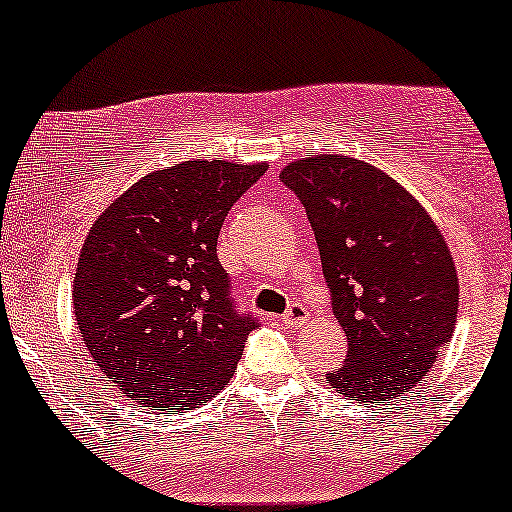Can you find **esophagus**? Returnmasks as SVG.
Listing matches in <instances>:
<instances>
[{
  "label": "esophagus",
  "mask_w": 512,
  "mask_h": 512,
  "mask_svg": "<svg viewBox=\"0 0 512 512\" xmlns=\"http://www.w3.org/2000/svg\"><path fill=\"white\" fill-rule=\"evenodd\" d=\"M305 319H307V307L300 305V303H293V305L286 310V315L281 317V322L286 324V326H295V324L305 322Z\"/></svg>",
  "instance_id": "34e87169"
}]
</instances>
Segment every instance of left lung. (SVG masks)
<instances>
[{
  "label": "left lung",
  "mask_w": 512,
  "mask_h": 512,
  "mask_svg": "<svg viewBox=\"0 0 512 512\" xmlns=\"http://www.w3.org/2000/svg\"><path fill=\"white\" fill-rule=\"evenodd\" d=\"M279 178L315 231L348 357L331 389L374 403L410 391L453 338L458 272L429 212L377 166L307 155Z\"/></svg>",
  "instance_id": "left-lung-1"
}]
</instances>
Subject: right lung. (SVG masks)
<instances>
[{
    "label": "right lung",
    "mask_w": 512,
    "mask_h": 512,
    "mask_svg": "<svg viewBox=\"0 0 512 512\" xmlns=\"http://www.w3.org/2000/svg\"><path fill=\"white\" fill-rule=\"evenodd\" d=\"M267 164L224 159L152 171L85 238L73 315L104 377L140 408L193 410L229 384L257 319L238 315L217 238Z\"/></svg>",
    "instance_id": "add662e5"
}]
</instances>
